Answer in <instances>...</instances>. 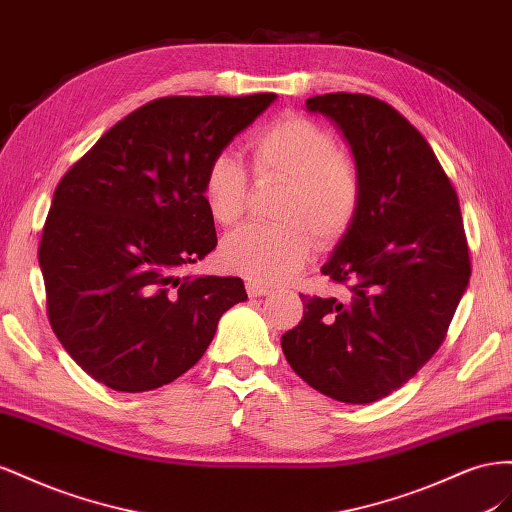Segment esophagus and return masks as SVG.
Here are the masks:
<instances>
[{
    "label": "esophagus",
    "mask_w": 512,
    "mask_h": 512,
    "mask_svg": "<svg viewBox=\"0 0 512 512\" xmlns=\"http://www.w3.org/2000/svg\"><path fill=\"white\" fill-rule=\"evenodd\" d=\"M246 294L251 296V298H261V296H268V294H270V287H264V285H259V283L248 281V283H246Z\"/></svg>",
    "instance_id": "1"
}]
</instances>
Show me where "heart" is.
I'll return each instance as SVG.
<instances>
[{
  "label": "heart",
  "mask_w": 512,
  "mask_h": 512,
  "mask_svg": "<svg viewBox=\"0 0 512 512\" xmlns=\"http://www.w3.org/2000/svg\"><path fill=\"white\" fill-rule=\"evenodd\" d=\"M253 169L261 182H283L276 203L279 225H248L229 233L223 264L246 279L281 283L298 274L319 246L337 242L352 227L362 201L356 165L343 156L328 128L287 115L251 141ZM251 180L238 156L216 154L203 175L201 197L218 225L233 227L246 212Z\"/></svg>",
  "instance_id": "heart-1"
}]
</instances>
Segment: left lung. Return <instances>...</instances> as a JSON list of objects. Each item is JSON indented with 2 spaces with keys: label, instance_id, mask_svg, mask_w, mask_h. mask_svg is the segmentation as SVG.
Here are the masks:
<instances>
[{
  "label": "left lung",
  "instance_id": "1",
  "mask_svg": "<svg viewBox=\"0 0 512 512\" xmlns=\"http://www.w3.org/2000/svg\"><path fill=\"white\" fill-rule=\"evenodd\" d=\"M306 109L341 128L362 201L321 268L343 298L302 294V321L281 347L311 388L373 403L425 367L470 283L459 199L427 139L388 102L334 92Z\"/></svg>",
  "mask_w": 512,
  "mask_h": 512
}]
</instances>
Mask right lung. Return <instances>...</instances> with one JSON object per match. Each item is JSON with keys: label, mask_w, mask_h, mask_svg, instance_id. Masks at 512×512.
Here are the masks:
<instances>
[{"label": "right lung", "mask_w": 512, "mask_h": 512, "mask_svg": "<svg viewBox=\"0 0 512 512\" xmlns=\"http://www.w3.org/2000/svg\"><path fill=\"white\" fill-rule=\"evenodd\" d=\"M276 94L165 96L109 128L53 195L38 261L47 315L70 358L120 392L171 384L218 319L246 300L238 276H182L216 246L201 197L210 160Z\"/></svg>", "instance_id": "1"}]
</instances>
